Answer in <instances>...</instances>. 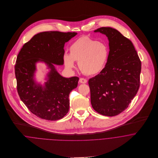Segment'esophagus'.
Wrapping results in <instances>:
<instances>
[{"label":"esophagus","mask_w":158,"mask_h":158,"mask_svg":"<svg viewBox=\"0 0 158 158\" xmlns=\"http://www.w3.org/2000/svg\"><path fill=\"white\" fill-rule=\"evenodd\" d=\"M79 82L80 83H82V84H85L87 83V80L85 79V78H81L80 80H79Z\"/></svg>","instance_id":"34e87169"}]
</instances>
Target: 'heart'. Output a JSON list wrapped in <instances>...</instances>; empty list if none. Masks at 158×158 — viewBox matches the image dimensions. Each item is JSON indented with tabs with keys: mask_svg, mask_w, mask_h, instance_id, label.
Returning <instances> with one entry per match:
<instances>
[{
	"mask_svg": "<svg viewBox=\"0 0 158 158\" xmlns=\"http://www.w3.org/2000/svg\"><path fill=\"white\" fill-rule=\"evenodd\" d=\"M70 54L65 53L63 61L66 68L72 70L78 61L80 70L86 75H94L105 66L109 55L106 44L101 41L82 36L74 41L69 48Z\"/></svg>",
	"mask_w": 158,
	"mask_h": 158,
	"instance_id": "obj_1",
	"label": "heart"
}]
</instances>
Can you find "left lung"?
<instances>
[{
	"mask_svg": "<svg viewBox=\"0 0 158 158\" xmlns=\"http://www.w3.org/2000/svg\"><path fill=\"white\" fill-rule=\"evenodd\" d=\"M94 32L107 36L110 52L105 68L89 80L91 105L102 115H117L128 108L139 90L141 62L132 42L118 30L101 27Z\"/></svg>",
	"mask_w": 158,
	"mask_h": 158,
	"instance_id": "8db88e82",
	"label": "left lung"
}]
</instances>
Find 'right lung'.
Instances as JSON below:
<instances>
[{"instance_id":"add662e5","label":"right lung","mask_w":158,"mask_h":158,"mask_svg":"<svg viewBox=\"0 0 158 158\" xmlns=\"http://www.w3.org/2000/svg\"><path fill=\"white\" fill-rule=\"evenodd\" d=\"M75 32L44 31L35 35L23 45L15 67L17 89L21 100L37 117L48 120L62 118L69 112V94L79 78H65L54 64L63 65L64 47ZM44 62L49 69L44 85L35 81L36 64Z\"/></svg>"}]
</instances>
